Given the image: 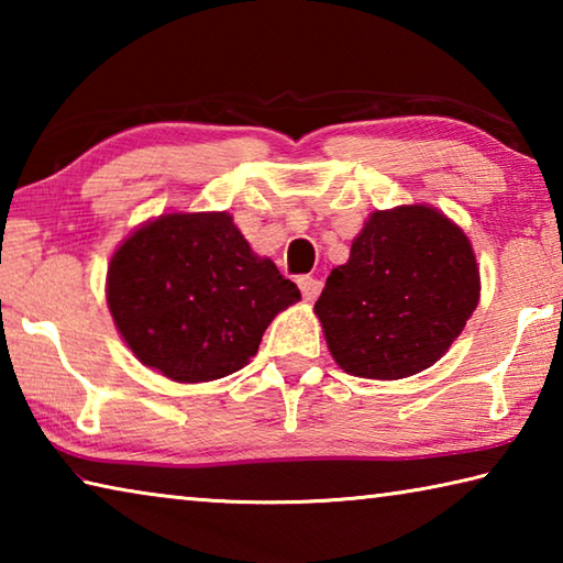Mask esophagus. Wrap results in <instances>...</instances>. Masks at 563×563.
<instances>
[{
	"label": "esophagus",
	"mask_w": 563,
	"mask_h": 563,
	"mask_svg": "<svg viewBox=\"0 0 563 563\" xmlns=\"http://www.w3.org/2000/svg\"><path fill=\"white\" fill-rule=\"evenodd\" d=\"M298 288L302 292V298L308 300V302H312L320 295L322 283L318 278H310V275H302V278H298Z\"/></svg>",
	"instance_id": "obj_1"
}]
</instances>
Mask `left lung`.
I'll return each mask as SVG.
<instances>
[{
  "instance_id": "obj_1",
  "label": "left lung",
  "mask_w": 563,
  "mask_h": 563,
  "mask_svg": "<svg viewBox=\"0 0 563 563\" xmlns=\"http://www.w3.org/2000/svg\"><path fill=\"white\" fill-rule=\"evenodd\" d=\"M470 238L427 203L375 211L316 302L332 360L347 375L402 379L432 367L479 302Z\"/></svg>"
}]
</instances>
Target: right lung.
<instances>
[{
	"label": "right lung",
	"mask_w": 563,
	"mask_h": 563,
	"mask_svg": "<svg viewBox=\"0 0 563 563\" xmlns=\"http://www.w3.org/2000/svg\"><path fill=\"white\" fill-rule=\"evenodd\" d=\"M300 300L225 211L164 213L113 251L107 302L141 365L174 383L221 379L258 352L273 318Z\"/></svg>",
	"instance_id": "right-lung-1"
}]
</instances>
